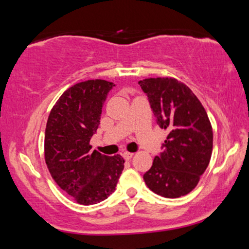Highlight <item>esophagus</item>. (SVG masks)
<instances>
[{"instance_id": "obj_1", "label": "esophagus", "mask_w": 249, "mask_h": 249, "mask_svg": "<svg viewBox=\"0 0 249 249\" xmlns=\"http://www.w3.org/2000/svg\"><path fill=\"white\" fill-rule=\"evenodd\" d=\"M134 156V153H132V152H127V151H125L124 153H123V157H124V159L125 160H129L132 158V157Z\"/></svg>"}]
</instances>
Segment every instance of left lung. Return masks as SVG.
I'll return each mask as SVG.
<instances>
[{"instance_id": "left-lung-1", "label": "left lung", "mask_w": 249, "mask_h": 249, "mask_svg": "<svg viewBox=\"0 0 249 249\" xmlns=\"http://www.w3.org/2000/svg\"><path fill=\"white\" fill-rule=\"evenodd\" d=\"M148 96L157 124L167 129L163 151L143 175L153 193L168 198L190 193L209 166L213 132L208 114L186 85L175 78L139 81Z\"/></svg>"}]
</instances>
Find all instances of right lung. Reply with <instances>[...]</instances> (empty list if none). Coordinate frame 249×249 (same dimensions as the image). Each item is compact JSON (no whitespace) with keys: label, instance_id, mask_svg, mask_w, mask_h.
<instances>
[{"label":"right lung","instance_id":"obj_1","mask_svg":"<svg viewBox=\"0 0 249 249\" xmlns=\"http://www.w3.org/2000/svg\"><path fill=\"white\" fill-rule=\"evenodd\" d=\"M115 85L88 80L69 88L56 101L45 131V161L55 183L82 205L114 193L124 169L122 156L91 150L105 100Z\"/></svg>","mask_w":249,"mask_h":249}]
</instances>
